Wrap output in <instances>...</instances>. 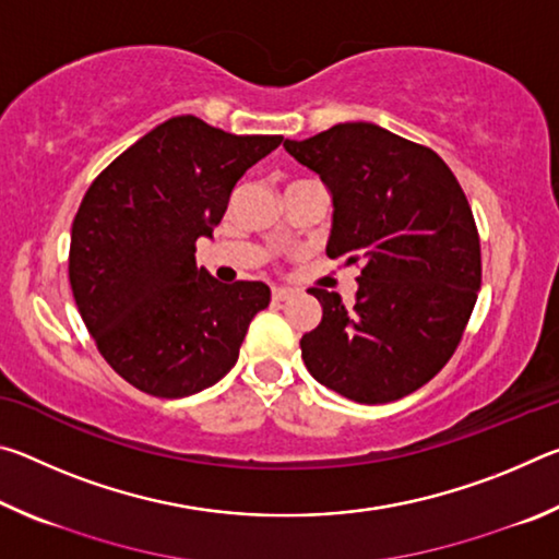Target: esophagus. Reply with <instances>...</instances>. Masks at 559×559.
I'll list each match as a JSON object with an SVG mask.
<instances>
[{
	"instance_id": "obj_1",
	"label": "esophagus",
	"mask_w": 559,
	"mask_h": 559,
	"mask_svg": "<svg viewBox=\"0 0 559 559\" xmlns=\"http://www.w3.org/2000/svg\"><path fill=\"white\" fill-rule=\"evenodd\" d=\"M293 296H296V290H290V288H273V293H271L273 302H286Z\"/></svg>"
}]
</instances>
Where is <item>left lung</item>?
<instances>
[{
  "mask_svg": "<svg viewBox=\"0 0 559 559\" xmlns=\"http://www.w3.org/2000/svg\"><path fill=\"white\" fill-rule=\"evenodd\" d=\"M283 147L333 197L330 259L359 263L355 302L310 288L323 320L300 337L328 390L386 404L439 374L480 290V241L466 194L433 150L374 122H340Z\"/></svg>",
  "mask_w": 559,
  "mask_h": 559,
  "instance_id": "obj_1",
  "label": "left lung"
}]
</instances>
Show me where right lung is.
Returning a JSON list of instances; mask_svg holds the SVG:
<instances>
[{
  "label": "right lung",
  "mask_w": 559,
  "mask_h": 559,
  "mask_svg": "<svg viewBox=\"0 0 559 559\" xmlns=\"http://www.w3.org/2000/svg\"><path fill=\"white\" fill-rule=\"evenodd\" d=\"M281 143V135H231L177 116L88 187L71 226V290L100 355L140 392L197 394L239 359L271 288L219 283L197 269L194 243L222 222L246 169Z\"/></svg>",
  "instance_id": "right-lung-1"
}]
</instances>
